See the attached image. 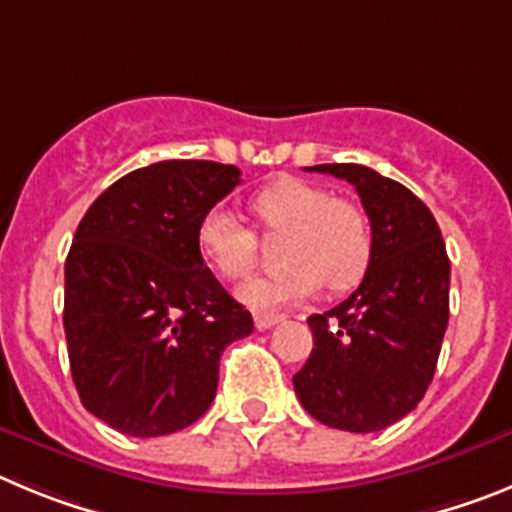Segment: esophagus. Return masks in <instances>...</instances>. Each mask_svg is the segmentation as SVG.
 <instances>
[{"instance_id":"34e87169","label":"esophagus","mask_w":512,"mask_h":512,"mask_svg":"<svg viewBox=\"0 0 512 512\" xmlns=\"http://www.w3.org/2000/svg\"><path fill=\"white\" fill-rule=\"evenodd\" d=\"M280 321H283V316H280V313H273V311H257L255 313V326L260 331L270 329V326L280 324Z\"/></svg>"}]
</instances>
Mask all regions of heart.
<instances>
[{
	"label": "heart",
	"mask_w": 512,
	"mask_h": 512,
	"mask_svg": "<svg viewBox=\"0 0 512 512\" xmlns=\"http://www.w3.org/2000/svg\"><path fill=\"white\" fill-rule=\"evenodd\" d=\"M250 209L265 234H285L278 273L239 288V298L257 311L316 296L324 285L342 293L365 278L375 237L367 211L329 188L301 178H278L252 196ZM196 247L224 280H242L257 262V234L237 214L214 206L196 227Z\"/></svg>",
	"instance_id": "obj_1"
}]
</instances>
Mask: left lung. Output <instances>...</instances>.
Wrapping results in <instances>:
<instances>
[{"mask_svg":"<svg viewBox=\"0 0 512 512\" xmlns=\"http://www.w3.org/2000/svg\"><path fill=\"white\" fill-rule=\"evenodd\" d=\"M306 170L357 188L375 250L347 301L308 316L313 349L293 388L324 426L370 434L408 416L434 380L449 324V257L434 214L403 183L354 163Z\"/></svg>","mask_w":512,"mask_h":512,"instance_id":"1","label":"left lung"}]
</instances>
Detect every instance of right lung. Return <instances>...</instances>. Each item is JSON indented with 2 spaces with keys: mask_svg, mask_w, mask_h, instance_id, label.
Instances as JSON below:
<instances>
[{
  "mask_svg": "<svg viewBox=\"0 0 512 512\" xmlns=\"http://www.w3.org/2000/svg\"><path fill=\"white\" fill-rule=\"evenodd\" d=\"M239 168L163 160L132 170L89 206L66 257L73 385L89 413L137 439L209 411L219 359L252 316L204 265L201 216L239 186Z\"/></svg>",
  "mask_w": 512,
  "mask_h": 512,
  "instance_id": "obj_1",
  "label": "right lung"
}]
</instances>
